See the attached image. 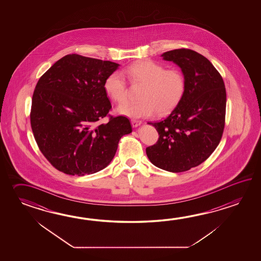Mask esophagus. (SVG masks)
Masks as SVG:
<instances>
[{
    "instance_id": "obj_1",
    "label": "esophagus",
    "mask_w": 261,
    "mask_h": 261,
    "mask_svg": "<svg viewBox=\"0 0 261 261\" xmlns=\"http://www.w3.org/2000/svg\"><path fill=\"white\" fill-rule=\"evenodd\" d=\"M141 124H142L141 120H136V119H133V120H132V125H133V128L138 127Z\"/></svg>"
}]
</instances>
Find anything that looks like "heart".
Masks as SVG:
<instances>
[{
  "mask_svg": "<svg viewBox=\"0 0 261 261\" xmlns=\"http://www.w3.org/2000/svg\"><path fill=\"white\" fill-rule=\"evenodd\" d=\"M123 73L132 82L142 84L144 88L137 102H127L117 107L121 115L134 118H144L165 115L177 106L186 90V79L177 69L166 70L155 61L145 60L133 63ZM106 93L117 103H123L128 98L127 82L121 72H115L106 78Z\"/></svg>",
  "mask_w": 261,
  "mask_h": 261,
  "instance_id": "b5f03b06",
  "label": "heart"
}]
</instances>
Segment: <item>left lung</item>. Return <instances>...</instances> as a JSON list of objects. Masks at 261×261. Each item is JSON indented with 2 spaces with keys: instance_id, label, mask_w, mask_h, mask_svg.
I'll return each instance as SVG.
<instances>
[{
  "instance_id": "8db88e82",
  "label": "left lung",
  "mask_w": 261,
  "mask_h": 261,
  "mask_svg": "<svg viewBox=\"0 0 261 261\" xmlns=\"http://www.w3.org/2000/svg\"><path fill=\"white\" fill-rule=\"evenodd\" d=\"M161 57L181 68L186 90L169 117L148 123L160 137L146 148V155L162 170L186 172L205 161L221 140L227 102L225 84L210 61L196 51L171 50Z\"/></svg>"
}]
</instances>
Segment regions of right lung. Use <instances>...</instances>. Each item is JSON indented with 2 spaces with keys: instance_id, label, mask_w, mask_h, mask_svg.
Here are the masks:
<instances>
[{
  "instance_id": "obj_1",
  "label": "right lung",
  "mask_w": 261,
  "mask_h": 261,
  "mask_svg": "<svg viewBox=\"0 0 261 261\" xmlns=\"http://www.w3.org/2000/svg\"><path fill=\"white\" fill-rule=\"evenodd\" d=\"M119 64L70 54L55 62L34 89L31 125L45 159L57 170L83 176L110 164L123 135L132 133L126 117H110L105 83Z\"/></svg>"
}]
</instances>
